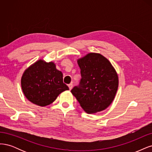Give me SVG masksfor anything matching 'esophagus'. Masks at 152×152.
Here are the masks:
<instances>
[{"mask_svg": "<svg viewBox=\"0 0 152 152\" xmlns=\"http://www.w3.org/2000/svg\"><path fill=\"white\" fill-rule=\"evenodd\" d=\"M68 87H69V90H71L72 88V83H71V84H69V85H68Z\"/></svg>", "mask_w": 152, "mask_h": 152, "instance_id": "esophagus-1", "label": "esophagus"}]
</instances>
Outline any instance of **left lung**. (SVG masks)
<instances>
[{
	"mask_svg": "<svg viewBox=\"0 0 152 152\" xmlns=\"http://www.w3.org/2000/svg\"><path fill=\"white\" fill-rule=\"evenodd\" d=\"M81 80L71 92L88 114L104 110L113 102L119 77L113 66L99 53L91 52L77 60Z\"/></svg>",
	"mask_w": 152,
	"mask_h": 152,
	"instance_id": "1",
	"label": "left lung"
}]
</instances>
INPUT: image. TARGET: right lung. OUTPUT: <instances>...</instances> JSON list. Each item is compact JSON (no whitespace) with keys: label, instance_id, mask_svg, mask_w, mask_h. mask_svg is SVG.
<instances>
[{"label":"right lung","instance_id":"1","mask_svg":"<svg viewBox=\"0 0 152 152\" xmlns=\"http://www.w3.org/2000/svg\"><path fill=\"white\" fill-rule=\"evenodd\" d=\"M24 96L33 104L45 107L56 100L62 92L69 90L63 83V75L53 62L40 59L23 72L21 80Z\"/></svg>","mask_w":152,"mask_h":152}]
</instances>
